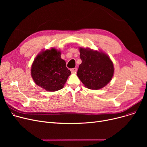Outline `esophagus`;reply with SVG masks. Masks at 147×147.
I'll list each match as a JSON object with an SVG mask.
<instances>
[{"label": "esophagus", "instance_id": "34e87169", "mask_svg": "<svg viewBox=\"0 0 147 147\" xmlns=\"http://www.w3.org/2000/svg\"><path fill=\"white\" fill-rule=\"evenodd\" d=\"M78 71V68H73L71 69V71L73 73H76Z\"/></svg>", "mask_w": 147, "mask_h": 147}]
</instances>
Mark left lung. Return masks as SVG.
Listing matches in <instances>:
<instances>
[{"label": "left lung", "mask_w": 147, "mask_h": 147, "mask_svg": "<svg viewBox=\"0 0 147 147\" xmlns=\"http://www.w3.org/2000/svg\"><path fill=\"white\" fill-rule=\"evenodd\" d=\"M79 65L77 75L88 89L98 90L104 88L111 80L114 74L113 62L106 53L80 48Z\"/></svg>", "instance_id": "1"}]
</instances>
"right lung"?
Instances as JSON below:
<instances>
[{
  "label": "right lung",
  "mask_w": 147,
  "mask_h": 147,
  "mask_svg": "<svg viewBox=\"0 0 147 147\" xmlns=\"http://www.w3.org/2000/svg\"><path fill=\"white\" fill-rule=\"evenodd\" d=\"M31 74L35 83L47 91L63 89L71 71L61 59V52L55 48L42 51L34 59Z\"/></svg>",
  "instance_id": "add662e5"
}]
</instances>
